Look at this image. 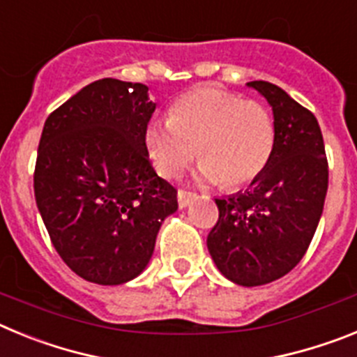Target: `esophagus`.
<instances>
[{
    "instance_id": "obj_1",
    "label": "esophagus",
    "mask_w": 357,
    "mask_h": 357,
    "mask_svg": "<svg viewBox=\"0 0 357 357\" xmlns=\"http://www.w3.org/2000/svg\"><path fill=\"white\" fill-rule=\"evenodd\" d=\"M176 198H178V207H181V209H185V207H188L195 198H197V195L189 193V191H182L181 189V191L176 193Z\"/></svg>"
}]
</instances>
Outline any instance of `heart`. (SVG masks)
I'll return each mask as SVG.
<instances>
[{
    "label": "heart",
    "mask_w": 357,
    "mask_h": 357,
    "mask_svg": "<svg viewBox=\"0 0 357 357\" xmlns=\"http://www.w3.org/2000/svg\"><path fill=\"white\" fill-rule=\"evenodd\" d=\"M277 143L272 112L259 102L214 87L188 91L173 102L169 119H151L144 148L157 172L176 176L197 157L198 181L238 189L254 182Z\"/></svg>",
    "instance_id": "obj_1"
}]
</instances>
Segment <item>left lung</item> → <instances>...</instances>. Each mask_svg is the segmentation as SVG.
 Instances as JSON below:
<instances>
[{
  "instance_id": "left-lung-1",
  "label": "left lung",
  "mask_w": 357,
  "mask_h": 357,
  "mask_svg": "<svg viewBox=\"0 0 357 357\" xmlns=\"http://www.w3.org/2000/svg\"><path fill=\"white\" fill-rule=\"evenodd\" d=\"M247 85L272 107L275 150L247 191L216 198L220 218L207 248L223 277L254 288L301 263L324 211L329 169L313 112L270 82Z\"/></svg>"
}]
</instances>
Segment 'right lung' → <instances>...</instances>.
<instances>
[{
	"label": "right lung",
	"instance_id": "add662e5",
	"mask_svg": "<svg viewBox=\"0 0 357 357\" xmlns=\"http://www.w3.org/2000/svg\"><path fill=\"white\" fill-rule=\"evenodd\" d=\"M144 84L103 78L48 116L33 191L53 247L82 279L125 284L150 263L176 189L151 168Z\"/></svg>",
	"mask_w": 357,
	"mask_h": 357
}]
</instances>
